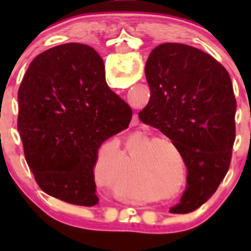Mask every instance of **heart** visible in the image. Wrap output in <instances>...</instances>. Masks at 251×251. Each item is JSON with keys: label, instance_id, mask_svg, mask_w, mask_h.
I'll return each instance as SVG.
<instances>
[{"label": "heart", "instance_id": "1", "mask_svg": "<svg viewBox=\"0 0 251 251\" xmlns=\"http://www.w3.org/2000/svg\"><path fill=\"white\" fill-rule=\"evenodd\" d=\"M159 141H165V142H167L168 145L174 146V143H172V142H171V141H168V139H159ZM174 147H175V146H174ZM175 148H176V147H175ZM176 151H177V152H178V150H177V148H176ZM179 158H181V156H179ZM168 161H170L171 166H174V163H176L177 159H176V157L174 156V154H170V158H168ZM181 161H182V158H181ZM175 166H176V165H175Z\"/></svg>", "mask_w": 251, "mask_h": 251}]
</instances>
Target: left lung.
I'll use <instances>...</instances> for the list:
<instances>
[{
  "label": "left lung",
  "mask_w": 251,
  "mask_h": 251,
  "mask_svg": "<svg viewBox=\"0 0 251 251\" xmlns=\"http://www.w3.org/2000/svg\"><path fill=\"white\" fill-rule=\"evenodd\" d=\"M145 73L151 98L139 119L166 134L187 167L186 190L170 211L191 212L229 170L236 112L231 79L211 55L178 43L153 49Z\"/></svg>",
  "instance_id": "left-lung-1"
}]
</instances>
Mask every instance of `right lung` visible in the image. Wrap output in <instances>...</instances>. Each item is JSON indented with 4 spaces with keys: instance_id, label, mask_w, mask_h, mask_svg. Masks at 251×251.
Masks as SVG:
<instances>
[{
    "instance_id": "obj_1",
    "label": "right lung",
    "mask_w": 251,
    "mask_h": 251,
    "mask_svg": "<svg viewBox=\"0 0 251 251\" xmlns=\"http://www.w3.org/2000/svg\"><path fill=\"white\" fill-rule=\"evenodd\" d=\"M130 118V106L106 85L101 57L84 44L37 55L20 85L17 128L26 162L44 192L73 205L98 203V150Z\"/></svg>"
}]
</instances>
